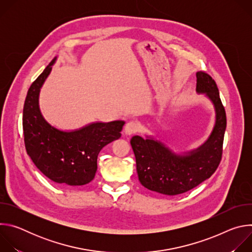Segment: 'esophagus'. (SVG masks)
Segmentation results:
<instances>
[{"instance_id":"obj_1","label":"esophagus","mask_w":252,"mask_h":252,"mask_svg":"<svg viewBox=\"0 0 252 252\" xmlns=\"http://www.w3.org/2000/svg\"><path fill=\"white\" fill-rule=\"evenodd\" d=\"M139 129V125L136 122H128L126 126H125V133L126 135H131L133 133H135L136 131H138Z\"/></svg>"}]
</instances>
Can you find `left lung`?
<instances>
[{
  "label": "left lung",
  "mask_w": 252,
  "mask_h": 252,
  "mask_svg": "<svg viewBox=\"0 0 252 252\" xmlns=\"http://www.w3.org/2000/svg\"><path fill=\"white\" fill-rule=\"evenodd\" d=\"M196 92L204 94L215 110L213 129L203 145L178 155L151 136L134 135L130 139L138 181L152 191L165 195L187 192L209 178L220 165L226 128L224 106L217 84L204 71L196 73Z\"/></svg>",
  "instance_id": "obj_1"
}]
</instances>
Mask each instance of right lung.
<instances>
[{"label":"right lung","mask_w":252,"mask_h":252,"mask_svg":"<svg viewBox=\"0 0 252 252\" xmlns=\"http://www.w3.org/2000/svg\"><path fill=\"white\" fill-rule=\"evenodd\" d=\"M56 60L28 91L23 111L25 147L34 165L54 183L63 187L85 186L94 177L99 152L121 137L125 122L92 123L70 131L51 126L40 111L39 94Z\"/></svg>","instance_id":"add662e5"}]
</instances>
